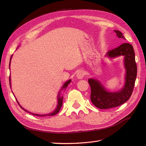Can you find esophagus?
Wrapping results in <instances>:
<instances>
[{
  "instance_id": "esophagus-1",
  "label": "esophagus",
  "mask_w": 146,
  "mask_h": 146,
  "mask_svg": "<svg viewBox=\"0 0 146 146\" xmlns=\"http://www.w3.org/2000/svg\"><path fill=\"white\" fill-rule=\"evenodd\" d=\"M85 76V71H84V70H79V71H78V72H77V77L78 78H79V79L82 78Z\"/></svg>"
}]
</instances>
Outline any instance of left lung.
Listing matches in <instances>:
<instances>
[{"instance_id": "8db88e82", "label": "left lung", "mask_w": 146, "mask_h": 146, "mask_svg": "<svg viewBox=\"0 0 146 146\" xmlns=\"http://www.w3.org/2000/svg\"><path fill=\"white\" fill-rule=\"evenodd\" d=\"M118 38L125 39L123 34L118 30H114ZM107 55L111 58L123 55L126 69L125 83L122 89L119 92L106 91L101 83L94 79H89L91 87V100L97 108L108 109L118 107L129 100L133 91L137 75V66L135 61L133 47L129 43L124 42L121 45L110 50Z\"/></svg>"}]
</instances>
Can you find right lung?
<instances>
[{
  "label": "right lung",
  "instance_id": "1",
  "mask_svg": "<svg viewBox=\"0 0 146 146\" xmlns=\"http://www.w3.org/2000/svg\"><path fill=\"white\" fill-rule=\"evenodd\" d=\"M11 57H12V55L11 56ZM11 58H10V61H11ZM9 81H10V85H11V82H10V77H9ZM70 82H71V80H68V82H66L64 84V85H63V86L62 87V88H61V89H65V88L68 86V85H69V84L70 83ZM63 97H60V96H59V94H58V105H57V107L56 108V109H55V110H54V111H53L52 113H49V114H43V115H41V114H33V113H30V112H28L27 111H26L25 110H24V109H23V107H21V108L22 109H23L25 111H26V112H28V113H30V114H33V115H35V116H40V117H42V116H54V115H55L56 114H57V113H58L59 112L60 110L61 109V107H62V105H63ZM17 104H19V103H18V102H17Z\"/></svg>",
  "mask_w": 146,
  "mask_h": 146
}]
</instances>
